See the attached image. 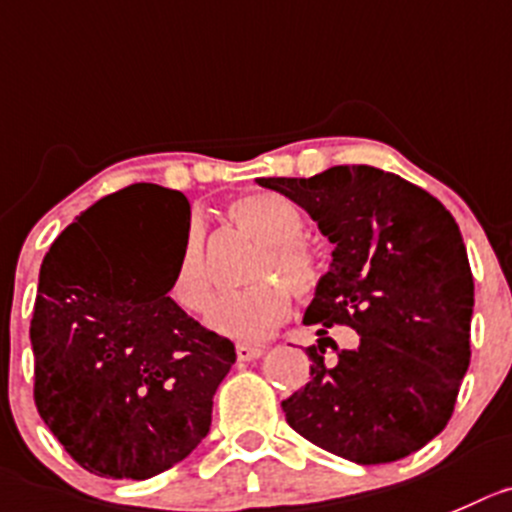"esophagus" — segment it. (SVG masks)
I'll return each mask as SVG.
<instances>
[{"instance_id": "1", "label": "esophagus", "mask_w": 512, "mask_h": 512, "mask_svg": "<svg viewBox=\"0 0 512 512\" xmlns=\"http://www.w3.org/2000/svg\"><path fill=\"white\" fill-rule=\"evenodd\" d=\"M264 354L261 347H248V344H238L236 347V357L238 362H253V359H259Z\"/></svg>"}]
</instances>
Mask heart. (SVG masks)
Here are the masks:
<instances>
[{"instance_id": "heart-1", "label": "heart", "mask_w": 512, "mask_h": 512, "mask_svg": "<svg viewBox=\"0 0 512 512\" xmlns=\"http://www.w3.org/2000/svg\"><path fill=\"white\" fill-rule=\"evenodd\" d=\"M233 226L259 243V253L248 266L251 286L226 294L208 311V326L236 342H264L289 316V291L311 296L321 284L324 264L304 241V216L299 208L276 193H248L226 206ZM211 274L206 261V228L193 218L186 226L183 248L170 281V299L186 314H203L211 304Z\"/></svg>"}]
</instances>
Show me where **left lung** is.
<instances>
[{"mask_svg":"<svg viewBox=\"0 0 512 512\" xmlns=\"http://www.w3.org/2000/svg\"><path fill=\"white\" fill-rule=\"evenodd\" d=\"M259 186L299 203L334 243L304 316L321 326L319 347L306 349L311 382L281 402L286 422L359 465L412 455L445 430L470 364L475 286L455 218L372 165ZM329 325H352L360 344L324 363Z\"/></svg>","mask_w":512,"mask_h":512,"instance_id":"1","label":"left lung"}]
</instances>
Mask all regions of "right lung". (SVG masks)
<instances>
[{
  "mask_svg": "<svg viewBox=\"0 0 512 512\" xmlns=\"http://www.w3.org/2000/svg\"><path fill=\"white\" fill-rule=\"evenodd\" d=\"M87 208L47 251L29 339L34 405L67 455L100 478L170 470L211 430L213 394L236 362L226 337L168 296L148 223L186 236L180 191L135 183Z\"/></svg>",
  "mask_w": 512,
  "mask_h": 512,
  "instance_id": "1",
  "label": "right lung"
}]
</instances>
